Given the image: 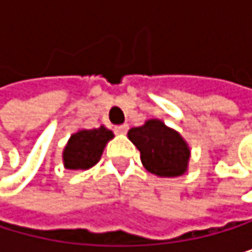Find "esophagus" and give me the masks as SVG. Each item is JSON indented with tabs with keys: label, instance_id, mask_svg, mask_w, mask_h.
<instances>
[{
	"label": "esophagus",
	"instance_id": "esophagus-1",
	"mask_svg": "<svg viewBox=\"0 0 252 252\" xmlns=\"http://www.w3.org/2000/svg\"><path fill=\"white\" fill-rule=\"evenodd\" d=\"M115 131L118 133V134H125L128 131V125L127 124H124V125H118V127L115 128Z\"/></svg>",
	"mask_w": 252,
	"mask_h": 252
}]
</instances>
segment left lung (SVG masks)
Segmentation results:
<instances>
[{
	"mask_svg": "<svg viewBox=\"0 0 252 252\" xmlns=\"http://www.w3.org/2000/svg\"><path fill=\"white\" fill-rule=\"evenodd\" d=\"M128 139L140 151V160L148 172L172 178L185 175L189 168L190 148L177 130L160 119H148L128 131Z\"/></svg>",
	"mask_w": 252,
	"mask_h": 252,
	"instance_id": "left-lung-1",
	"label": "left lung"
}]
</instances>
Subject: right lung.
Wrapping results in <instances>:
<instances>
[{"mask_svg":"<svg viewBox=\"0 0 252 252\" xmlns=\"http://www.w3.org/2000/svg\"><path fill=\"white\" fill-rule=\"evenodd\" d=\"M113 131L101 125L99 128H80L74 133L63 150V166L71 171H88L99 161L102 151L112 139Z\"/></svg>","mask_w":252,"mask_h":252,"instance_id":"add662e5","label":"right lung"}]
</instances>
